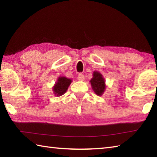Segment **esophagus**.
Wrapping results in <instances>:
<instances>
[{"label":"esophagus","instance_id":"1","mask_svg":"<svg viewBox=\"0 0 157 157\" xmlns=\"http://www.w3.org/2000/svg\"><path fill=\"white\" fill-rule=\"evenodd\" d=\"M78 79L79 81H83L84 79V75L82 73H79L78 75Z\"/></svg>","mask_w":157,"mask_h":157}]
</instances>
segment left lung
<instances>
[{"label": "left lung", "mask_w": 157, "mask_h": 157, "mask_svg": "<svg viewBox=\"0 0 157 157\" xmlns=\"http://www.w3.org/2000/svg\"><path fill=\"white\" fill-rule=\"evenodd\" d=\"M90 83L93 90L96 94L98 96H101L105 89V79L102 78V75L99 72L94 71Z\"/></svg>", "instance_id": "obj_1"}]
</instances>
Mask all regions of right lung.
Masks as SVG:
<instances>
[{"label": "right lung", "instance_id": "obj_1", "mask_svg": "<svg viewBox=\"0 0 157 157\" xmlns=\"http://www.w3.org/2000/svg\"><path fill=\"white\" fill-rule=\"evenodd\" d=\"M71 83V79L65 77H60L53 88V91L56 96H61L67 91L69 85Z\"/></svg>", "mask_w": 157, "mask_h": 157}]
</instances>
